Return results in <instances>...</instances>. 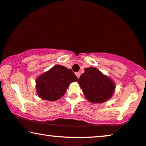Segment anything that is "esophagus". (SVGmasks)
I'll return each instance as SVG.
<instances>
[{"label": "esophagus", "mask_w": 146, "mask_h": 146, "mask_svg": "<svg viewBox=\"0 0 146 146\" xmlns=\"http://www.w3.org/2000/svg\"><path fill=\"white\" fill-rule=\"evenodd\" d=\"M75 75H76V76H77V78H79V77H80V75H81V73H79V72H77V73H75Z\"/></svg>", "instance_id": "obj_1"}]
</instances>
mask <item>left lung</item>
<instances>
[{
  "label": "left lung",
  "mask_w": 146,
  "mask_h": 146,
  "mask_svg": "<svg viewBox=\"0 0 146 146\" xmlns=\"http://www.w3.org/2000/svg\"><path fill=\"white\" fill-rule=\"evenodd\" d=\"M84 70L78 83L86 99L91 103H103L111 98L115 90L112 79L95 67Z\"/></svg>",
  "instance_id": "8db88e82"
}]
</instances>
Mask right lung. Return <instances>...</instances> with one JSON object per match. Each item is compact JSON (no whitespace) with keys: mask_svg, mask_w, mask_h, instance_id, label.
<instances>
[{"mask_svg":"<svg viewBox=\"0 0 146 146\" xmlns=\"http://www.w3.org/2000/svg\"><path fill=\"white\" fill-rule=\"evenodd\" d=\"M78 80L71 69L57 64L36 79V89L40 98L56 101L63 96L69 84Z\"/></svg>","mask_w":146,"mask_h":146,"instance_id":"1","label":"right lung"}]
</instances>
